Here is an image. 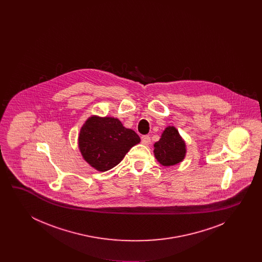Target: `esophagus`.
I'll return each instance as SVG.
<instances>
[{"mask_svg": "<svg viewBox=\"0 0 262 262\" xmlns=\"http://www.w3.org/2000/svg\"><path fill=\"white\" fill-rule=\"evenodd\" d=\"M150 137L149 136H142L141 137V142L143 143V144H145V145H148L150 143Z\"/></svg>", "mask_w": 262, "mask_h": 262, "instance_id": "obj_1", "label": "esophagus"}]
</instances>
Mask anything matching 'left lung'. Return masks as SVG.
<instances>
[{"instance_id":"1","label":"left lung","mask_w":262,"mask_h":262,"mask_svg":"<svg viewBox=\"0 0 262 262\" xmlns=\"http://www.w3.org/2000/svg\"><path fill=\"white\" fill-rule=\"evenodd\" d=\"M156 159L164 166L181 162L186 154V144L174 126H168L163 132L159 141L154 144Z\"/></svg>"}]
</instances>
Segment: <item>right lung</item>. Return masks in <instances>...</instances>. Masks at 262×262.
Returning <instances> with one entry per match:
<instances>
[{
	"label": "right lung",
	"mask_w": 262,
	"mask_h": 262,
	"mask_svg": "<svg viewBox=\"0 0 262 262\" xmlns=\"http://www.w3.org/2000/svg\"><path fill=\"white\" fill-rule=\"evenodd\" d=\"M139 141L136 132L125 128L118 119L109 117L89 118L78 137L83 158L101 172L117 166Z\"/></svg>",
	"instance_id": "add662e5"
}]
</instances>
